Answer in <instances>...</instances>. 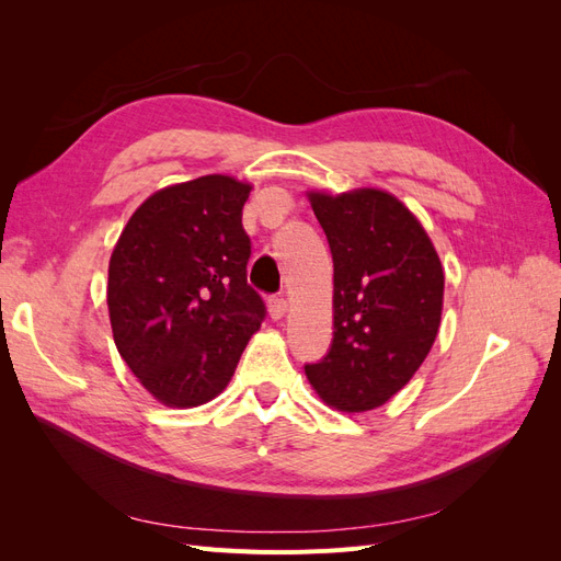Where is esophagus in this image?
<instances>
[{"label":"esophagus","mask_w":561,"mask_h":561,"mask_svg":"<svg viewBox=\"0 0 561 561\" xmlns=\"http://www.w3.org/2000/svg\"><path fill=\"white\" fill-rule=\"evenodd\" d=\"M287 313V299L283 297H271L268 299V316L274 320H280Z\"/></svg>","instance_id":"1"}]
</instances>
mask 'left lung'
<instances>
[{
    "label": "left lung",
    "instance_id": "left-lung-1",
    "mask_svg": "<svg viewBox=\"0 0 561 561\" xmlns=\"http://www.w3.org/2000/svg\"><path fill=\"white\" fill-rule=\"evenodd\" d=\"M307 196L332 250L334 334L325 358L304 371L332 410L363 414L410 383L431 353L445 268L416 215L390 192Z\"/></svg>",
    "mask_w": 561,
    "mask_h": 561
}]
</instances>
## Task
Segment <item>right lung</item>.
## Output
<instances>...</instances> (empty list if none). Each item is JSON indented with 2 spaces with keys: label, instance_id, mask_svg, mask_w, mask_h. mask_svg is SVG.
<instances>
[{
  "label": "right lung",
  "instance_id": "right-lung-1",
  "mask_svg": "<svg viewBox=\"0 0 561 561\" xmlns=\"http://www.w3.org/2000/svg\"><path fill=\"white\" fill-rule=\"evenodd\" d=\"M250 182L203 175L140 203L110 257L114 344L147 393L175 410L229 386L264 304L248 285Z\"/></svg>",
  "mask_w": 561,
  "mask_h": 561
}]
</instances>
